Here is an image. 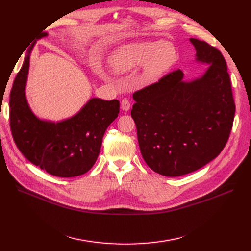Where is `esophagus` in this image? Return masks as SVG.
<instances>
[{"instance_id": "obj_1", "label": "esophagus", "mask_w": 251, "mask_h": 251, "mask_svg": "<svg viewBox=\"0 0 251 251\" xmlns=\"http://www.w3.org/2000/svg\"><path fill=\"white\" fill-rule=\"evenodd\" d=\"M121 105H122V109L124 111H128L129 108H130V103H129V101L127 99H123Z\"/></svg>"}]
</instances>
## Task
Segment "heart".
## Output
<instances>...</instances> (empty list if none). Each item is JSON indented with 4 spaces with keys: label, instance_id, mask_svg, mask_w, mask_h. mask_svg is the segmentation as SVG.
Segmentation results:
<instances>
[{
    "label": "heart",
    "instance_id": "obj_1",
    "mask_svg": "<svg viewBox=\"0 0 251 251\" xmlns=\"http://www.w3.org/2000/svg\"><path fill=\"white\" fill-rule=\"evenodd\" d=\"M176 47L169 42H139L122 47L109 59V65L117 75L127 74L142 65L140 79L143 83L158 80L176 64Z\"/></svg>",
    "mask_w": 251,
    "mask_h": 251
}]
</instances>
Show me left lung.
I'll return each mask as SVG.
<instances>
[{
    "label": "left lung",
    "mask_w": 251,
    "mask_h": 251,
    "mask_svg": "<svg viewBox=\"0 0 251 251\" xmlns=\"http://www.w3.org/2000/svg\"><path fill=\"white\" fill-rule=\"evenodd\" d=\"M205 74L184 81L177 69L134 93L130 111L145 162L155 173L178 176L216 158L230 137L235 115L231 80L216 47L190 39Z\"/></svg>",
    "instance_id": "8db88e82"
}]
</instances>
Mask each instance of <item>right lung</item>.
I'll return each mask as SVG.
<instances>
[{
    "label": "right lung",
    "instance_id": "1",
    "mask_svg": "<svg viewBox=\"0 0 251 251\" xmlns=\"http://www.w3.org/2000/svg\"><path fill=\"white\" fill-rule=\"evenodd\" d=\"M28 68L29 54L10 93V128L17 148L50 175L73 177L86 174L98 158L106 128L118 116L119 101L92 98L70 118L42 121L32 113L25 97Z\"/></svg>",
    "mask_w": 251,
    "mask_h": 251
}]
</instances>
